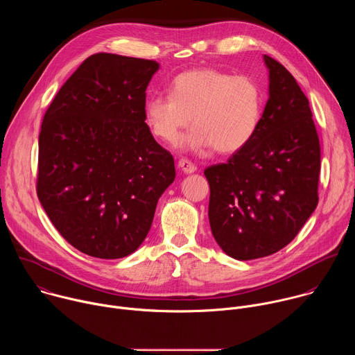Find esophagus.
Returning a JSON list of instances; mask_svg holds the SVG:
<instances>
[{"label": "esophagus", "instance_id": "34e87169", "mask_svg": "<svg viewBox=\"0 0 355 355\" xmlns=\"http://www.w3.org/2000/svg\"><path fill=\"white\" fill-rule=\"evenodd\" d=\"M178 167H180L185 174H192V173L196 171V166H195L192 162L187 160V159H181V160L178 162Z\"/></svg>", "mask_w": 355, "mask_h": 355}]
</instances>
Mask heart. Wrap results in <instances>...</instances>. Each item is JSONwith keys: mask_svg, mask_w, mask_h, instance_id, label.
Segmentation results:
<instances>
[{"mask_svg": "<svg viewBox=\"0 0 355 355\" xmlns=\"http://www.w3.org/2000/svg\"><path fill=\"white\" fill-rule=\"evenodd\" d=\"M187 148L215 147L223 155L245 147L256 136L263 116V92L256 80L216 69L178 74L170 94H156L144 104V121L155 137L175 144L184 130Z\"/></svg>", "mask_w": 355, "mask_h": 355, "instance_id": "b5f03b06", "label": "heart"}]
</instances>
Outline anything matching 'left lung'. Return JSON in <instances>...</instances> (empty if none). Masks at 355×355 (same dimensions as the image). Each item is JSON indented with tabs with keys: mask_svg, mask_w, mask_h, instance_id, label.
I'll return each instance as SVG.
<instances>
[{
	"mask_svg": "<svg viewBox=\"0 0 355 355\" xmlns=\"http://www.w3.org/2000/svg\"><path fill=\"white\" fill-rule=\"evenodd\" d=\"M268 101L252 140L205 170L211 230L227 256L254 260L289 244L318 207L320 143L306 95L264 55Z\"/></svg>",
	"mask_w": 355,
	"mask_h": 355,
	"instance_id": "1",
	"label": "left lung"
}]
</instances>
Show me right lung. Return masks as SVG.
Wrapping results in <instances>:
<instances>
[{"label": "right lung", "mask_w": 355, "mask_h": 355, "mask_svg": "<svg viewBox=\"0 0 355 355\" xmlns=\"http://www.w3.org/2000/svg\"><path fill=\"white\" fill-rule=\"evenodd\" d=\"M155 60L96 53L47 108L36 192L58 232L91 257L115 260L146 239L174 159L144 122Z\"/></svg>", "instance_id": "right-lung-1"}]
</instances>
